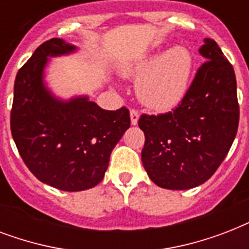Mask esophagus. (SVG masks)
<instances>
[{
  "label": "esophagus",
  "instance_id": "34e87169",
  "mask_svg": "<svg viewBox=\"0 0 249 249\" xmlns=\"http://www.w3.org/2000/svg\"><path fill=\"white\" fill-rule=\"evenodd\" d=\"M138 119H140V113H138V111L132 109V111H130V123H132V125L138 124Z\"/></svg>",
  "mask_w": 249,
  "mask_h": 249
}]
</instances>
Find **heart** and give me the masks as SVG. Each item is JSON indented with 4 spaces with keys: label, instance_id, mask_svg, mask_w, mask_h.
I'll return each mask as SVG.
<instances>
[{
    "label": "heart",
    "instance_id": "1",
    "mask_svg": "<svg viewBox=\"0 0 249 249\" xmlns=\"http://www.w3.org/2000/svg\"><path fill=\"white\" fill-rule=\"evenodd\" d=\"M121 76L137 77V94L146 107L169 111L189 93L194 73V56L185 46L152 52L121 66Z\"/></svg>",
    "mask_w": 249,
    "mask_h": 249
}]
</instances>
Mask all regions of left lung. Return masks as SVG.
<instances>
[{
	"instance_id": "8db88e82",
	"label": "left lung",
	"mask_w": 249,
	"mask_h": 249,
	"mask_svg": "<svg viewBox=\"0 0 249 249\" xmlns=\"http://www.w3.org/2000/svg\"><path fill=\"white\" fill-rule=\"evenodd\" d=\"M199 54L204 63L181 105L159 116L142 115L138 121L146 137L142 164L163 189L189 190L208 181L238 132L234 68L211 38H204Z\"/></svg>"
}]
</instances>
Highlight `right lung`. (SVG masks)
Segmentation results:
<instances>
[{"label": "right lung", "mask_w": 249, "mask_h": 249, "mask_svg": "<svg viewBox=\"0 0 249 249\" xmlns=\"http://www.w3.org/2000/svg\"><path fill=\"white\" fill-rule=\"evenodd\" d=\"M79 48L52 38L35 50L14 84L11 134L33 176L63 191L97 186L108 168L109 155L130 126L129 111L101 108L89 95L63 99L46 83L52 58Z\"/></svg>", "instance_id": "add662e5"}]
</instances>
